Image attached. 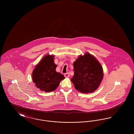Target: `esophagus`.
Segmentation results:
<instances>
[{"instance_id":"obj_1","label":"esophagus","mask_w":134,"mask_h":134,"mask_svg":"<svg viewBox=\"0 0 134 134\" xmlns=\"http://www.w3.org/2000/svg\"><path fill=\"white\" fill-rule=\"evenodd\" d=\"M64 76L66 78H68V77L70 76V74H69V73H65V74H64Z\"/></svg>"}]
</instances>
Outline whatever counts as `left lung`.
Returning <instances> with one entry per match:
<instances>
[{"label": "left lung", "mask_w": 134, "mask_h": 134, "mask_svg": "<svg viewBox=\"0 0 134 134\" xmlns=\"http://www.w3.org/2000/svg\"><path fill=\"white\" fill-rule=\"evenodd\" d=\"M74 75L71 78L75 89L83 93H91L100 85L103 77L102 66L89 53L80 55L73 63Z\"/></svg>", "instance_id": "left-lung-1"}]
</instances>
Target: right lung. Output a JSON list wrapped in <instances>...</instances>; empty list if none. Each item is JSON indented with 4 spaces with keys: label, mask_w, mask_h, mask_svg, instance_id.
I'll return each instance as SVG.
<instances>
[{
    "label": "right lung",
    "mask_w": 134,
    "mask_h": 134,
    "mask_svg": "<svg viewBox=\"0 0 134 134\" xmlns=\"http://www.w3.org/2000/svg\"><path fill=\"white\" fill-rule=\"evenodd\" d=\"M54 56L45 55L38 62L32 72V81L40 90L46 92L57 89L64 75L57 72V65L54 63Z\"/></svg>",
    "instance_id": "obj_1"
}]
</instances>
